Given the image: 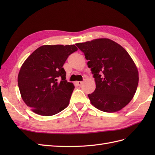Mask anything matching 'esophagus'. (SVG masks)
<instances>
[{"instance_id": "1", "label": "esophagus", "mask_w": 155, "mask_h": 155, "mask_svg": "<svg viewBox=\"0 0 155 155\" xmlns=\"http://www.w3.org/2000/svg\"><path fill=\"white\" fill-rule=\"evenodd\" d=\"M83 83V81H77V85L78 86H81V85Z\"/></svg>"}]
</instances>
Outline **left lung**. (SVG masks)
Returning <instances> with one entry per match:
<instances>
[{"label": "left lung", "mask_w": 155, "mask_h": 155, "mask_svg": "<svg viewBox=\"0 0 155 155\" xmlns=\"http://www.w3.org/2000/svg\"><path fill=\"white\" fill-rule=\"evenodd\" d=\"M88 60L96 88L88 95L91 103L106 113L121 110L133 99L139 84V71L127 51L108 38L77 43Z\"/></svg>", "instance_id": "1"}]
</instances>
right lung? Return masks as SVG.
I'll return each mask as SVG.
<instances>
[{
	"instance_id": "obj_1",
	"label": "right lung",
	"mask_w": 155,
	"mask_h": 155,
	"mask_svg": "<svg viewBox=\"0 0 155 155\" xmlns=\"http://www.w3.org/2000/svg\"><path fill=\"white\" fill-rule=\"evenodd\" d=\"M78 48L71 45H43L23 62L18 84L23 101L35 113L52 116L68 107L74 86L66 80L62 68Z\"/></svg>"
}]
</instances>
